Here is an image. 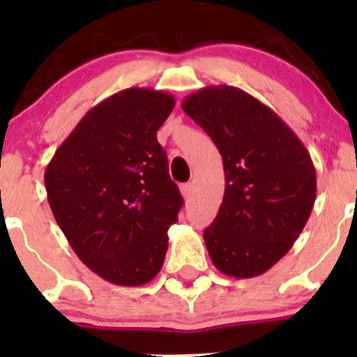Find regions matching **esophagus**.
Returning a JSON list of instances; mask_svg holds the SVG:
<instances>
[{
	"label": "esophagus",
	"mask_w": 357,
	"mask_h": 357,
	"mask_svg": "<svg viewBox=\"0 0 357 357\" xmlns=\"http://www.w3.org/2000/svg\"><path fill=\"white\" fill-rule=\"evenodd\" d=\"M192 190H193L192 183H185V185H181V193L185 199H188V197L192 195Z\"/></svg>",
	"instance_id": "34e87169"
}]
</instances>
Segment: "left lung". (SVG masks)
<instances>
[{
	"mask_svg": "<svg viewBox=\"0 0 357 357\" xmlns=\"http://www.w3.org/2000/svg\"><path fill=\"white\" fill-rule=\"evenodd\" d=\"M183 110L218 146L225 197L204 231L215 268L252 278L276 264L298 238L316 200L307 149L269 107L233 86H207Z\"/></svg>",
	"mask_w": 357,
	"mask_h": 357,
	"instance_id": "left-lung-1",
	"label": "left lung"
}]
</instances>
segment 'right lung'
Here are the masks:
<instances>
[{"label": "right lung", "mask_w": 357, "mask_h": 357, "mask_svg": "<svg viewBox=\"0 0 357 357\" xmlns=\"http://www.w3.org/2000/svg\"><path fill=\"white\" fill-rule=\"evenodd\" d=\"M174 96L129 88L93 107L45 171L50 207L77 257L107 282L139 287L164 264L183 199L157 131Z\"/></svg>", "instance_id": "1"}]
</instances>
